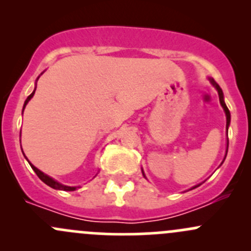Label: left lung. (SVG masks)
Instances as JSON below:
<instances>
[{
	"label": "left lung",
	"instance_id": "8db88e82",
	"mask_svg": "<svg viewBox=\"0 0 251 251\" xmlns=\"http://www.w3.org/2000/svg\"><path fill=\"white\" fill-rule=\"evenodd\" d=\"M209 81H210V83H211L212 86H214L215 88H216V91H217V93H219V98H220V103H221V107L224 108V110H225V114H226V128H227V131H228V126H229V124H231V113H229V110H228V108H227V105H226V103H225V98H224V92H222V90H221V87H220L219 85H217L216 82H215V80L214 78H211V77H209ZM227 151H228V138H227V148H226V155H227ZM226 155H225V159H226ZM225 159H224V161H225ZM224 161H222V163H224ZM142 174H143V176L146 177V175H144V173H143V170H142ZM201 184H197V186H194V187H192L191 189H194V188H197V187H199L201 186Z\"/></svg>",
	"mask_w": 251,
	"mask_h": 251
}]
</instances>
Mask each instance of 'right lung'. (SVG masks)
<instances>
[{
	"instance_id": "obj_1",
	"label": "right lung",
	"mask_w": 251,
	"mask_h": 251,
	"mask_svg": "<svg viewBox=\"0 0 251 251\" xmlns=\"http://www.w3.org/2000/svg\"><path fill=\"white\" fill-rule=\"evenodd\" d=\"M42 74H44V73H41V75H42ZM39 77H40V76H39ZM39 77L36 78V81L39 80ZM35 91H36V87L34 88V91H32L31 95H30L29 97H27L26 100H25V102H24V107H23V111H24L25 107H26V104H27V103H29V100H31L32 97H34ZM22 151H23V149H22ZM24 156H25V155H24ZM25 158H26V156H25ZM26 160H27V158H26ZM27 161H29V160H27ZM29 164H30V166H31L32 170L35 171V174H36L37 176H39V178L41 179L42 182H45V183H46L47 186H50V188H53V189H59V191H67V192H72V191H75V189L80 188V187H70V186H65V184H62V183H60V182L55 181L54 178H52V177H50V176H48V175H46V174L42 173L41 170H39V169H37V168H35V166L32 165L31 163H30V161H29Z\"/></svg>"
}]
</instances>
